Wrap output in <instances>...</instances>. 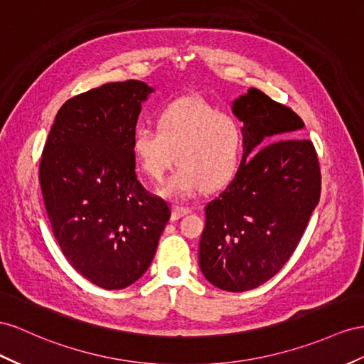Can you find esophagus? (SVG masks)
Listing matches in <instances>:
<instances>
[{"label":"esophagus","mask_w":364,"mask_h":364,"mask_svg":"<svg viewBox=\"0 0 364 364\" xmlns=\"http://www.w3.org/2000/svg\"><path fill=\"white\" fill-rule=\"evenodd\" d=\"M190 213V208L186 206H179V205H173L171 206V220H178L181 218H183L185 214Z\"/></svg>","instance_id":"1"}]
</instances>
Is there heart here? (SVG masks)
<instances>
[{
    "label": "heart",
    "mask_w": 364,
    "mask_h": 364,
    "mask_svg": "<svg viewBox=\"0 0 364 364\" xmlns=\"http://www.w3.org/2000/svg\"><path fill=\"white\" fill-rule=\"evenodd\" d=\"M132 153L141 171L161 182L174 164L179 168L164 186L170 198H186L200 188L219 190L237 173L243 154V130L228 113H220L200 97L185 96L165 105L158 130L137 127Z\"/></svg>",
    "instance_id": "b5f03b06"
}]
</instances>
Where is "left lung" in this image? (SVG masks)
I'll return each mask as SVG.
<instances>
[{
	"mask_svg": "<svg viewBox=\"0 0 364 364\" xmlns=\"http://www.w3.org/2000/svg\"><path fill=\"white\" fill-rule=\"evenodd\" d=\"M243 158L234 179L205 206L199 267L230 292L260 287L299 247L321 191L318 156L301 117L257 88L234 101Z\"/></svg>",
	"mask_w": 364,
	"mask_h": 364,
	"instance_id": "left-lung-1",
	"label": "left lung"
}]
</instances>
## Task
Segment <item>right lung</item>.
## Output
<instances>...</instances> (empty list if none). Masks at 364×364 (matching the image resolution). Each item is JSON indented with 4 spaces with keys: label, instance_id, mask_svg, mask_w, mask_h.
<instances>
[{
    "label": "right lung",
    "instance_id": "obj_1",
    "mask_svg": "<svg viewBox=\"0 0 364 364\" xmlns=\"http://www.w3.org/2000/svg\"><path fill=\"white\" fill-rule=\"evenodd\" d=\"M153 88L110 82L58 112L39 161V183L67 262L96 287L122 289L149 269L170 219L166 202L136 176L132 137Z\"/></svg>",
    "mask_w": 364,
    "mask_h": 364
}]
</instances>
